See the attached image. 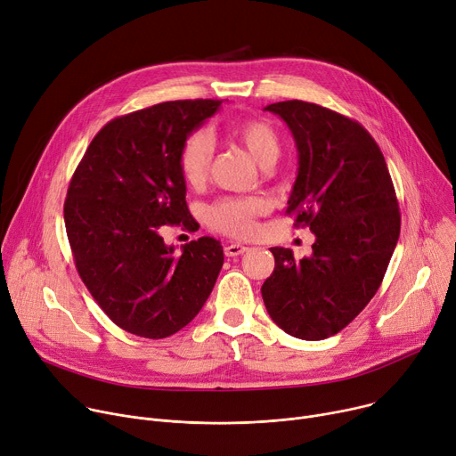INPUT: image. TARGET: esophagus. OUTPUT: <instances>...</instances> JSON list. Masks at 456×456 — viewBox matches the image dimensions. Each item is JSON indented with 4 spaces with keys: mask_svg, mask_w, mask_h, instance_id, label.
I'll return each instance as SVG.
<instances>
[{
    "mask_svg": "<svg viewBox=\"0 0 456 456\" xmlns=\"http://www.w3.org/2000/svg\"><path fill=\"white\" fill-rule=\"evenodd\" d=\"M247 250H248V248L242 247V244H228V247L224 248V254H226V257H235V256L244 254Z\"/></svg>",
    "mask_w": 456,
    "mask_h": 456,
    "instance_id": "obj_1",
    "label": "esophagus"
}]
</instances>
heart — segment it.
Segmentation results:
<instances>
[{"label": "heart", "instance_id": "1", "mask_svg": "<svg viewBox=\"0 0 456 456\" xmlns=\"http://www.w3.org/2000/svg\"><path fill=\"white\" fill-rule=\"evenodd\" d=\"M237 138L248 148V151L259 160L261 166L273 164L281 153L277 131L265 120H247L235 129ZM216 155V138L208 131L191 133L181 148L179 167L184 181L190 186H200L206 183L212 169ZM266 200L261 197L250 199H221L206 209V221L216 232L247 237L256 228V217L266 212Z\"/></svg>", "mask_w": 456, "mask_h": 456}]
</instances>
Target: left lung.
<instances>
[{
    "instance_id": "left-lung-1",
    "label": "left lung",
    "mask_w": 456,
    "mask_h": 456,
    "mask_svg": "<svg viewBox=\"0 0 456 456\" xmlns=\"http://www.w3.org/2000/svg\"><path fill=\"white\" fill-rule=\"evenodd\" d=\"M281 117L297 146L287 214L316 235L312 256L273 247L265 306L287 334L318 341L343 330L378 292L400 237V209L376 140L356 120L318 103L265 108Z\"/></svg>"
}]
</instances>
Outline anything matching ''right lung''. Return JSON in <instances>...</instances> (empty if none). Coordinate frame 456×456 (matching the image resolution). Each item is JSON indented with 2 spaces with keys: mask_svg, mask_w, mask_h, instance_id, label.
Returning <instances> with one entry per match:
<instances>
[{
  "mask_svg": "<svg viewBox=\"0 0 456 456\" xmlns=\"http://www.w3.org/2000/svg\"><path fill=\"white\" fill-rule=\"evenodd\" d=\"M223 100H173L117 117L80 160L63 204L84 285L120 329L162 339L186 327L212 294L221 242L200 237L175 254L164 226L197 230L179 153Z\"/></svg>",
  "mask_w": 456,
  "mask_h": 456,
  "instance_id": "add662e5",
  "label": "right lung"
}]
</instances>
